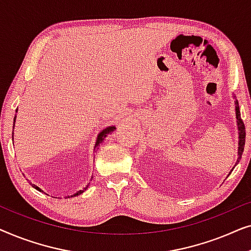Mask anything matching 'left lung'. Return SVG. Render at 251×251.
Listing matches in <instances>:
<instances>
[{"label":"left lung","instance_id":"obj_1","mask_svg":"<svg viewBox=\"0 0 251 251\" xmlns=\"http://www.w3.org/2000/svg\"><path fill=\"white\" fill-rule=\"evenodd\" d=\"M235 114H236V120H238V128H239V160L241 159V155L243 153V150H245V144H246V128L245 123H243L241 119V114H240V107L238 100L235 101Z\"/></svg>","mask_w":251,"mask_h":251}]
</instances>
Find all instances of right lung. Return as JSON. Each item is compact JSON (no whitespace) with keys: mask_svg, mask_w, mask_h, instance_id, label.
<instances>
[{"mask_svg":"<svg viewBox=\"0 0 251 251\" xmlns=\"http://www.w3.org/2000/svg\"><path fill=\"white\" fill-rule=\"evenodd\" d=\"M16 112H17V111H16ZM13 121H16V115H15V120H13ZM13 126H15V125H13ZM114 129H115V126H108V128H106L105 130H102V131H101L100 133H99L98 139H97V143H96V145H99V144H100V143L102 142V140L105 139V137H106V136L109 135V133L114 131ZM12 137H13V131H12ZM32 186H33L34 188H36L37 191H41L40 188L37 187V186H35V185H34V184H32ZM87 187H88V186H87ZM87 187L83 188V190H80L78 192H76V193H75V194L71 195V197H67V198H74V197H76V195H80L81 193H83V192H84L85 190H87Z\"/></svg>","mask_w":251,"mask_h":251,"instance_id":"add662e5","label":"right lung"}]
</instances>
